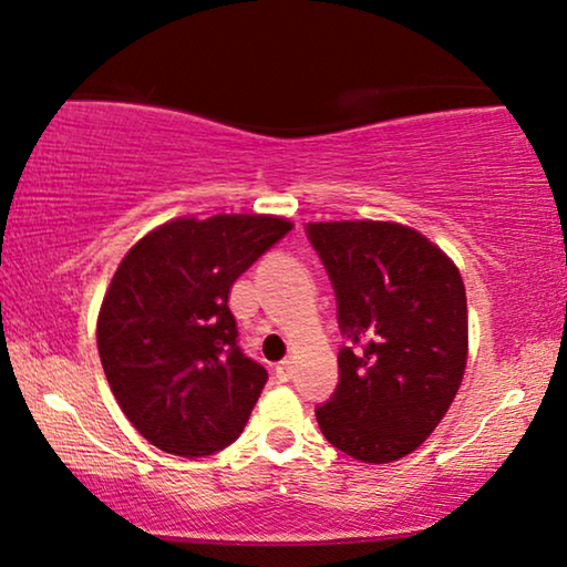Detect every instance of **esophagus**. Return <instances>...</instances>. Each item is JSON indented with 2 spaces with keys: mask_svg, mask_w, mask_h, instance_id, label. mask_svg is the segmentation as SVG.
Here are the masks:
<instances>
[{
  "mask_svg": "<svg viewBox=\"0 0 567 567\" xmlns=\"http://www.w3.org/2000/svg\"><path fill=\"white\" fill-rule=\"evenodd\" d=\"M275 377L280 379V382H290L292 379V361H280L275 369Z\"/></svg>",
  "mask_w": 567,
  "mask_h": 567,
  "instance_id": "esophagus-1",
  "label": "esophagus"
}]
</instances>
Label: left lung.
Listing matches in <instances>:
<instances>
[{"mask_svg":"<svg viewBox=\"0 0 567 567\" xmlns=\"http://www.w3.org/2000/svg\"><path fill=\"white\" fill-rule=\"evenodd\" d=\"M336 292L338 384L316 420L351 458L390 463L433 433L468 357L458 267L415 229L390 221L306 224Z\"/></svg>","mask_w":567,"mask_h":567,"instance_id":"obj_1","label":"left lung"}]
</instances>
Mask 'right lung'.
Masks as SVG:
<instances>
[{"mask_svg": "<svg viewBox=\"0 0 567 567\" xmlns=\"http://www.w3.org/2000/svg\"><path fill=\"white\" fill-rule=\"evenodd\" d=\"M287 231L277 216L175 218L126 251L99 312V357L159 451L200 458L241 435L267 369L241 351L229 290Z\"/></svg>", "mask_w": 567, "mask_h": 567, "instance_id": "obj_1", "label": "right lung"}]
</instances>
